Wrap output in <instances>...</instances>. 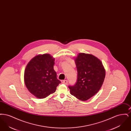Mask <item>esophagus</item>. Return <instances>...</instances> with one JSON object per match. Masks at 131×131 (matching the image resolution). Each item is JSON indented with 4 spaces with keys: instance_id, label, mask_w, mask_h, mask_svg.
I'll return each instance as SVG.
<instances>
[{
    "instance_id": "obj_1",
    "label": "esophagus",
    "mask_w": 131,
    "mask_h": 131,
    "mask_svg": "<svg viewBox=\"0 0 131 131\" xmlns=\"http://www.w3.org/2000/svg\"><path fill=\"white\" fill-rule=\"evenodd\" d=\"M68 81L67 80H64L63 81H62L63 83H64V84H68Z\"/></svg>"
}]
</instances>
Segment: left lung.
I'll use <instances>...</instances> for the list:
<instances>
[{"label": "left lung", "mask_w": 131, "mask_h": 131, "mask_svg": "<svg viewBox=\"0 0 131 131\" xmlns=\"http://www.w3.org/2000/svg\"><path fill=\"white\" fill-rule=\"evenodd\" d=\"M75 61L77 80L69 88L71 95L79 100L86 101L100 90L105 78V70L100 60L91 54L79 53Z\"/></svg>", "instance_id": "8db88e82"}]
</instances>
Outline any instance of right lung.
I'll return each mask as SVG.
<instances>
[{
	"label": "right lung",
	"mask_w": 131,
	"mask_h": 131,
	"mask_svg": "<svg viewBox=\"0 0 131 131\" xmlns=\"http://www.w3.org/2000/svg\"><path fill=\"white\" fill-rule=\"evenodd\" d=\"M54 59L49 54L34 57L25 68L24 79L29 91L39 99L55 92L61 83L53 69Z\"/></svg>",
	"instance_id": "add662e5"
}]
</instances>
